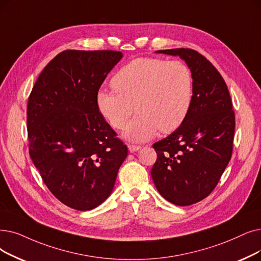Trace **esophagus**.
I'll return each instance as SVG.
<instances>
[{
	"instance_id": "1",
	"label": "esophagus",
	"mask_w": 261,
	"mask_h": 261,
	"mask_svg": "<svg viewBox=\"0 0 261 261\" xmlns=\"http://www.w3.org/2000/svg\"><path fill=\"white\" fill-rule=\"evenodd\" d=\"M128 149L130 152H135L141 149V146H138V145H132V144H129L128 145Z\"/></svg>"
}]
</instances>
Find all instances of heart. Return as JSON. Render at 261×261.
Listing matches in <instances>:
<instances>
[{
    "instance_id": "heart-1",
    "label": "heart",
    "mask_w": 261,
    "mask_h": 261,
    "mask_svg": "<svg viewBox=\"0 0 261 261\" xmlns=\"http://www.w3.org/2000/svg\"><path fill=\"white\" fill-rule=\"evenodd\" d=\"M111 84L114 90L97 92V109L117 130L126 127L133 110L137 111L123 132L133 142L148 141L159 130H176L187 118L193 100V73L178 60H133L113 76Z\"/></svg>"
}]
</instances>
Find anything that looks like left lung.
<instances>
[{
	"mask_svg": "<svg viewBox=\"0 0 261 261\" xmlns=\"http://www.w3.org/2000/svg\"><path fill=\"white\" fill-rule=\"evenodd\" d=\"M179 55L193 73L194 90L185 121L152 145L156 161L151 177L156 190L177 206L206 198L227 166L234 137V112L223 76L203 55L192 49L159 50Z\"/></svg>",
	"mask_w": 261,
	"mask_h": 261,
	"instance_id": "obj_1",
	"label": "left lung"
}]
</instances>
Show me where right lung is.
Instances as JSON below:
<instances>
[{
  "label": "right lung",
  "mask_w": 261,
  "mask_h": 261,
  "mask_svg": "<svg viewBox=\"0 0 261 261\" xmlns=\"http://www.w3.org/2000/svg\"><path fill=\"white\" fill-rule=\"evenodd\" d=\"M122 58L113 50H66L44 67L29 97V153L64 205L92 210L112 193L128 148L100 114L96 94Z\"/></svg>",
  "instance_id": "add662e5"
}]
</instances>
